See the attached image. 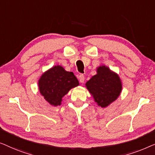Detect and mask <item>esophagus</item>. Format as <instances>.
<instances>
[{"label":"esophagus","instance_id":"obj_1","mask_svg":"<svg viewBox=\"0 0 155 155\" xmlns=\"http://www.w3.org/2000/svg\"><path fill=\"white\" fill-rule=\"evenodd\" d=\"M78 79H79V81L81 83H84L85 80V77L84 74H80L78 76Z\"/></svg>","mask_w":155,"mask_h":155}]
</instances>
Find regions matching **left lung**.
<instances>
[{"label": "left lung", "mask_w": 155, "mask_h": 155, "mask_svg": "<svg viewBox=\"0 0 155 155\" xmlns=\"http://www.w3.org/2000/svg\"><path fill=\"white\" fill-rule=\"evenodd\" d=\"M86 88L101 107H106L120 95L122 85L120 78L105 66L97 69V74L86 84Z\"/></svg>", "instance_id": "left-lung-1"}]
</instances>
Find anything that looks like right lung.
I'll list each match as a JSON object with an SVG mask.
<instances>
[{
	"instance_id": "add662e5",
	"label": "right lung",
	"mask_w": 155,
	"mask_h": 155,
	"mask_svg": "<svg viewBox=\"0 0 155 155\" xmlns=\"http://www.w3.org/2000/svg\"><path fill=\"white\" fill-rule=\"evenodd\" d=\"M78 85V81L73 72L65 71L59 65L45 71L38 80L41 94L53 106L60 105L63 96Z\"/></svg>"
}]
</instances>
